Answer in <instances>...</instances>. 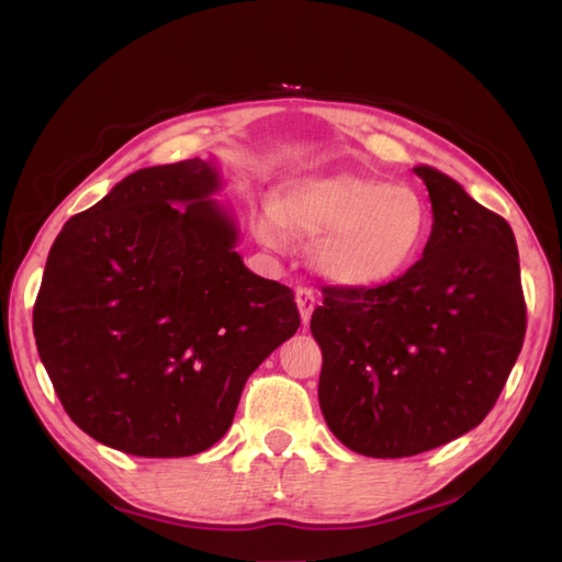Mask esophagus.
I'll return each instance as SVG.
<instances>
[{
    "label": "esophagus",
    "instance_id": "obj_1",
    "mask_svg": "<svg viewBox=\"0 0 562 562\" xmlns=\"http://www.w3.org/2000/svg\"><path fill=\"white\" fill-rule=\"evenodd\" d=\"M296 294V306H300V314L304 326L312 321V312H314V304H316V292L312 288H306V284H300V288L294 290Z\"/></svg>",
    "mask_w": 562,
    "mask_h": 562
}]
</instances>
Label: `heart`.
<instances>
[{"instance_id":"b5f03b06","label":"heart","mask_w":562,"mask_h":562,"mask_svg":"<svg viewBox=\"0 0 562 562\" xmlns=\"http://www.w3.org/2000/svg\"><path fill=\"white\" fill-rule=\"evenodd\" d=\"M429 210L417 190L367 176L302 178L268 202L254 222L260 244L282 248L288 226L316 236L312 266L345 288H372L408 270L429 236Z\"/></svg>"}]
</instances>
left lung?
Instances as JSON below:
<instances>
[{
  "mask_svg": "<svg viewBox=\"0 0 562 562\" xmlns=\"http://www.w3.org/2000/svg\"><path fill=\"white\" fill-rule=\"evenodd\" d=\"M415 173L435 217L423 258L376 288H324L312 316L321 413L374 459L415 457L481 425L527 333L512 226L449 176Z\"/></svg>",
  "mask_w": 562,
  "mask_h": 562,
  "instance_id": "1",
  "label": "left lung"
}]
</instances>
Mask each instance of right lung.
<instances>
[{
	"mask_svg": "<svg viewBox=\"0 0 562 562\" xmlns=\"http://www.w3.org/2000/svg\"><path fill=\"white\" fill-rule=\"evenodd\" d=\"M210 161L123 178L45 262L33 333L59 403L133 457H193L232 427L246 379L300 328L294 294L236 254Z\"/></svg>",
	"mask_w": 562,
	"mask_h": 562,
	"instance_id": "obj_1",
	"label": "right lung"
}]
</instances>
